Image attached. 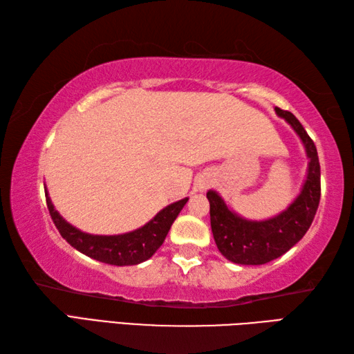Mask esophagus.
Listing matches in <instances>:
<instances>
[{"mask_svg": "<svg viewBox=\"0 0 354 354\" xmlns=\"http://www.w3.org/2000/svg\"><path fill=\"white\" fill-rule=\"evenodd\" d=\"M205 187H207V184L204 183V184H201V187H199V189H202V190H204V189H205Z\"/></svg>", "mask_w": 354, "mask_h": 354, "instance_id": "1", "label": "esophagus"}]
</instances>
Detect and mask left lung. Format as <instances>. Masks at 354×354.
Here are the masks:
<instances>
[{
	"label": "left lung",
	"mask_w": 354,
	"mask_h": 354,
	"mask_svg": "<svg viewBox=\"0 0 354 354\" xmlns=\"http://www.w3.org/2000/svg\"><path fill=\"white\" fill-rule=\"evenodd\" d=\"M275 112L298 133L310 160L307 179L298 198L272 219L257 222L246 221L231 212L216 192L207 193L214 242L223 257L239 265H265L281 257L303 239L319 205L321 167L315 142L292 112L280 108H275Z\"/></svg>",
	"instance_id": "8db88e82"
}]
</instances>
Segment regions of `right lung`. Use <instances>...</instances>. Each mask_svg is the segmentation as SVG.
Segmentation results:
<instances>
[{"label":"right lung","instance_id":"1","mask_svg":"<svg viewBox=\"0 0 354 354\" xmlns=\"http://www.w3.org/2000/svg\"><path fill=\"white\" fill-rule=\"evenodd\" d=\"M45 199H47L51 219L66 242L88 257L115 266L138 265V263L152 257L158 248L162 245L173 221L176 219L179 212L189 201V198H185L173 202V204L162 208L145 227L126 232V234L93 236L82 232L66 222L53 207L47 192H45Z\"/></svg>","mask_w":354,"mask_h":354}]
</instances>
